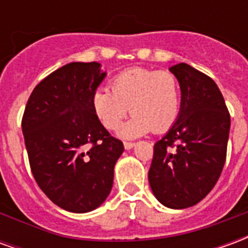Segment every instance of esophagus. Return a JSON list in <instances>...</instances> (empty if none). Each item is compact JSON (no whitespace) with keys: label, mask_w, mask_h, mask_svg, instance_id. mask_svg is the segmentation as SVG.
<instances>
[{"label":"esophagus","mask_w":248,"mask_h":248,"mask_svg":"<svg viewBox=\"0 0 248 248\" xmlns=\"http://www.w3.org/2000/svg\"><path fill=\"white\" fill-rule=\"evenodd\" d=\"M124 146L126 150H130V149H133V147H134L135 143H133V142H124Z\"/></svg>","instance_id":"34e87169"}]
</instances>
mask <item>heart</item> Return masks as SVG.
<instances>
[{"label":"heart","mask_w":248,"mask_h":248,"mask_svg":"<svg viewBox=\"0 0 248 248\" xmlns=\"http://www.w3.org/2000/svg\"><path fill=\"white\" fill-rule=\"evenodd\" d=\"M93 111L103 127L114 130L127 111L134 115L119 129L124 138L165 133L177 122L181 108L178 78L170 71L129 69L111 81V90L98 87L92 95Z\"/></svg>","instance_id":"b5f03b06"}]
</instances>
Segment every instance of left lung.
<instances>
[{
	"instance_id": "8db88e82",
	"label": "left lung",
	"mask_w": 248,
	"mask_h": 248,
	"mask_svg": "<svg viewBox=\"0 0 248 248\" xmlns=\"http://www.w3.org/2000/svg\"><path fill=\"white\" fill-rule=\"evenodd\" d=\"M181 87L175 124L154 145L149 183L169 208L191 207L213 190L223 170L230 114L217 83L187 63L170 67ZM175 143L176 151L170 147Z\"/></svg>"
}]
</instances>
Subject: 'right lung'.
Segmentation results:
<instances>
[{
	"label": "right lung",
	"instance_id": "add662e5",
	"mask_svg": "<svg viewBox=\"0 0 248 248\" xmlns=\"http://www.w3.org/2000/svg\"><path fill=\"white\" fill-rule=\"evenodd\" d=\"M105 77L98 62L67 63L34 87L25 108L22 133L35 182L70 213L106 201L124 150L93 111V93Z\"/></svg>",
	"mask_w": 248,
	"mask_h": 248
}]
</instances>
